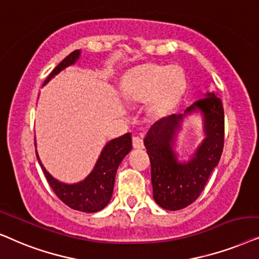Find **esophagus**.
<instances>
[{
	"label": "esophagus",
	"mask_w": 259,
	"mask_h": 259,
	"mask_svg": "<svg viewBox=\"0 0 259 259\" xmlns=\"http://www.w3.org/2000/svg\"><path fill=\"white\" fill-rule=\"evenodd\" d=\"M133 147L135 148V149H142V148L144 147L143 140L141 139V137H139V136L133 137Z\"/></svg>",
	"instance_id": "esophagus-1"
}]
</instances>
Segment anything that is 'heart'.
<instances>
[{
    "mask_svg": "<svg viewBox=\"0 0 259 259\" xmlns=\"http://www.w3.org/2000/svg\"><path fill=\"white\" fill-rule=\"evenodd\" d=\"M185 86L182 72L177 67L165 68L149 65L141 70L129 85V94L135 99H147L153 96L151 109L155 112L167 111L180 97Z\"/></svg>",
    "mask_w": 259,
    "mask_h": 259,
    "instance_id": "obj_1",
    "label": "heart"
}]
</instances>
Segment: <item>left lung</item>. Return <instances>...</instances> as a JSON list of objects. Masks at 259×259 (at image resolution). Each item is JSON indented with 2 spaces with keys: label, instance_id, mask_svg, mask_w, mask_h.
Returning a JSON list of instances; mask_svg holds the SVG:
<instances>
[{
  "label": "left lung",
  "instance_id": "1",
  "mask_svg": "<svg viewBox=\"0 0 259 259\" xmlns=\"http://www.w3.org/2000/svg\"><path fill=\"white\" fill-rule=\"evenodd\" d=\"M200 111L204 120L205 139L187 162H180L172 149L182 118ZM224 108L214 92H207L185 110L155 122L144 139L151 164L154 200L160 207L178 211L187 207L201 194L213 169L218 165L224 148Z\"/></svg>",
  "mask_w": 259,
  "mask_h": 259
}]
</instances>
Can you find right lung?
<instances>
[{
	"label": "right lung",
	"mask_w": 259,
	"mask_h": 259,
	"mask_svg": "<svg viewBox=\"0 0 259 259\" xmlns=\"http://www.w3.org/2000/svg\"><path fill=\"white\" fill-rule=\"evenodd\" d=\"M79 57H80V50H75L71 54H68L51 72L45 84L50 81L60 71H63L64 68L73 65L79 59ZM132 148V134L130 133L111 140L103 148L97 163H96L91 173L88 175V178H85V180L78 182V184L72 185L64 184V182L58 181L57 179L52 177L41 163L36 150L35 153L37 161H39L45 173V177H46L48 184L58 198L68 207L77 209V211L95 213L104 208L111 200L117 168H118L123 158L125 157V155L129 154Z\"/></svg>",
	"instance_id": "1"
}]
</instances>
